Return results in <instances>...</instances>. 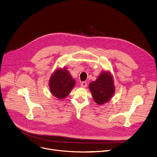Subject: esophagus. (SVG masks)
Listing matches in <instances>:
<instances>
[{"mask_svg":"<svg viewBox=\"0 0 157 157\" xmlns=\"http://www.w3.org/2000/svg\"><path fill=\"white\" fill-rule=\"evenodd\" d=\"M80 86H81L82 87H86L87 86V84L86 82H82L81 83Z\"/></svg>","mask_w":157,"mask_h":157,"instance_id":"1","label":"esophagus"}]
</instances>
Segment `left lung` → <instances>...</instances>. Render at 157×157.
Returning a JSON list of instances; mask_svg holds the SVG:
<instances>
[{"label": "left lung", "mask_w": 157, "mask_h": 157, "mask_svg": "<svg viewBox=\"0 0 157 157\" xmlns=\"http://www.w3.org/2000/svg\"><path fill=\"white\" fill-rule=\"evenodd\" d=\"M89 89L96 103H107L115 93L113 79L110 73H101L96 81L90 83Z\"/></svg>", "instance_id": "8db88e82"}]
</instances>
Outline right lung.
Returning a JSON list of instances; mask_svg holds the SVG:
<instances>
[{
    "mask_svg": "<svg viewBox=\"0 0 157 157\" xmlns=\"http://www.w3.org/2000/svg\"><path fill=\"white\" fill-rule=\"evenodd\" d=\"M75 84L67 69H57L49 80L50 91L54 96L61 99L69 94Z\"/></svg>",
    "mask_w": 157,
    "mask_h": 157,
    "instance_id": "1",
    "label": "right lung"
}]
</instances>
